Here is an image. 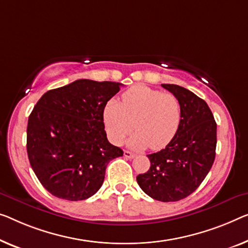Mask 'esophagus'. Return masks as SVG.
Returning <instances> with one entry per match:
<instances>
[{"label": "esophagus", "instance_id": "34e87169", "mask_svg": "<svg viewBox=\"0 0 248 248\" xmlns=\"http://www.w3.org/2000/svg\"><path fill=\"white\" fill-rule=\"evenodd\" d=\"M124 157L129 158V159H132V158L136 157V154L131 153V151H129V150H125L124 153Z\"/></svg>", "mask_w": 248, "mask_h": 248}]
</instances>
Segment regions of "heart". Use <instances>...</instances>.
<instances>
[{"mask_svg":"<svg viewBox=\"0 0 248 248\" xmlns=\"http://www.w3.org/2000/svg\"><path fill=\"white\" fill-rule=\"evenodd\" d=\"M103 124L109 139L119 145L130 132L136 148L158 150L168 145L178 131L182 108L176 95L138 84L124 92L121 101L110 100L103 109Z\"/></svg>","mask_w":248,"mask_h":248,"instance_id":"heart-1","label":"heart"}]
</instances>
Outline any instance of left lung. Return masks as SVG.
Masks as SVG:
<instances>
[{
  "instance_id": "8db88e82",
  "label": "left lung",
  "mask_w": 248,
  "mask_h": 248,
  "mask_svg": "<svg viewBox=\"0 0 248 248\" xmlns=\"http://www.w3.org/2000/svg\"><path fill=\"white\" fill-rule=\"evenodd\" d=\"M179 100L182 119L178 131L165 149L148 155L149 170L137 183L151 198L178 202L193 194L215 160L217 124L207 103L177 84H161Z\"/></svg>"
}]
</instances>
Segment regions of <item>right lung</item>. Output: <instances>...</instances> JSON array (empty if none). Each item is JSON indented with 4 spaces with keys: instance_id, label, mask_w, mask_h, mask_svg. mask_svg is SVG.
<instances>
[{
    "instance_id": "add662e5",
    "label": "right lung",
    "mask_w": 248,
    "mask_h": 248,
    "mask_svg": "<svg viewBox=\"0 0 248 248\" xmlns=\"http://www.w3.org/2000/svg\"><path fill=\"white\" fill-rule=\"evenodd\" d=\"M121 86L80 79L46 92L36 102L28 121V157L40 183L55 197H91L102 186L109 161L124 155L107 139L102 117Z\"/></svg>"
}]
</instances>
